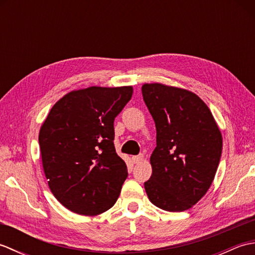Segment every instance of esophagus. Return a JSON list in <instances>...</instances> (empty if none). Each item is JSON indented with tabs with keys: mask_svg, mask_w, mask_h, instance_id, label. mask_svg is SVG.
<instances>
[{
	"mask_svg": "<svg viewBox=\"0 0 255 255\" xmlns=\"http://www.w3.org/2000/svg\"><path fill=\"white\" fill-rule=\"evenodd\" d=\"M141 161H143V154H139V155L132 156V162H133L134 164H138Z\"/></svg>",
	"mask_w": 255,
	"mask_h": 255,
	"instance_id": "1",
	"label": "esophagus"
}]
</instances>
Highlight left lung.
<instances>
[{
  "label": "left lung",
  "instance_id": "obj_1",
  "mask_svg": "<svg viewBox=\"0 0 255 255\" xmlns=\"http://www.w3.org/2000/svg\"><path fill=\"white\" fill-rule=\"evenodd\" d=\"M141 91L156 128L145 193L161 209L187 210L214 181L223 136L208 106L193 92L161 83H145Z\"/></svg>",
  "mask_w": 255,
  "mask_h": 255
}]
</instances>
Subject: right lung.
<instances>
[{
	"label": "right lung",
	"mask_w": 255,
	"mask_h": 255,
	"mask_svg": "<svg viewBox=\"0 0 255 255\" xmlns=\"http://www.w3.org/2000/svg\"><path fill=\"white\" fill-rule=\"evenodd\" d=\"M132 92V86L71 91L41 125L38 140L48 185L75 214L101 215L121 194L128 172L114 145V119Z\"/></svg>",
	"instance_id": "right-lung-1"
}]
</instances>
